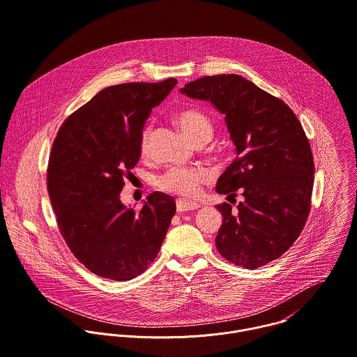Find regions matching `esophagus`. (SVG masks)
Returning a JSON list of instances; mask_svg holds the SVG:
<instances>
[{"label": "esophagus", "instance_id": "34e87169", "mask_svg": "<svg viewBox=\"0 0 357 357\" xmlns=\"http://www.w3.org/2000/svg\"><path fill=\"white\" fill-rule=\"evenodd\" d=\"M201 205L197 204V202H191V201H185V199H177L176 202V208H177V212H191V211H195L198 209Z\"/></svg>", "mask_w": 357, "mask_h": 357}]
</instances>
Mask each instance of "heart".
Returning a JSON list of instances; mask_svg holds the SVG:
<instances>
[{
	"instance_id": "1",
	"label": "heart",
	"mask_w": 357,
	"mask_h": 357,
	"mask_svg": "<svg viewBox=\"0 0 357 357\" xmlns=\"http://www.w3.org/2000/svg\"><path fill=\"white\" fill-rule=\"evenodd\" d=\"M176 123L183 132L194 142L199 138H209L213 134V123L204 112L198 109H184L176 115ZM151 130L145 127L139 137V151L146 153L149 149ZM208 173L201 167H170L158 180L160 190L184 198L198 195L201 185L206 181Z\"/></svg>"
}]
</instances>
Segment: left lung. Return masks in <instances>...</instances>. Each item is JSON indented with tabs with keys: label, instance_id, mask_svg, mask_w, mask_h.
I'll use <instances>...</instances> for the list:
<instances>
[{
	"label": "left lung",
	"instance_id": "left-lung-1",
	"mask_svg": "<svg viewBox=\"0 0 357 357\" xmlns=\"http://www.w3.org/2000/svg\"><path fill=\"white\" fill-rule=\"evenodd\" d=\"M180 91L220 111L236 145L216 191L237 197L239 190L245 201L237 212L218 205V250L241 267H261L292 246L310 212L314 162L303 127L284 101L238 75L205 76Z\"/></svg>",
	"mask_w": 357,
	"mask_h": 357
}]
</instances>
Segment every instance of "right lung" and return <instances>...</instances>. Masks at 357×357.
<instances>
[{
  "label": "right lung",
  "mask_w": 357,
  "mask_h": 357,
  "mask_svg": "<svg viewBox=\"0 0 357 357\" xmlns=\"http://www.w3.org/2000/svg\"><path fill=\"white\" fill-rule=\"evenodd\" d=\"M176 83L107 87L63 121L52 144L47 188L58 229L76 259L100 277L127 281L144 273L176 213L174 199L159 191L138 212L120 201L141 155L145 120Z\"/></svg>",
  "instance_id": "obj_1"
}]
</instances>
